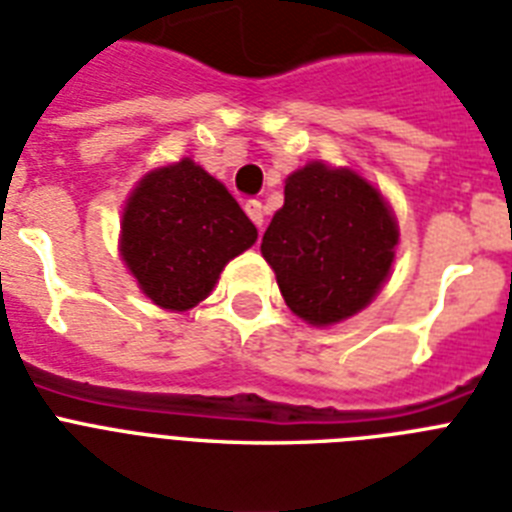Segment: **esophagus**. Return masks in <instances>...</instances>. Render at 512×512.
Here are the masks:
<instances>
[{
    "instance_id": "34e87169",
    "label": "esophagus",
    "mask_w": 512,
    "mask_h": 512,
    "mask_svg": "<svg viewBox=\"0 0 512 512\" xmlns=\"http://www.w3.org/2000/svg\"><path fill=\"white\" fill-rule=\"evenodd\" d=\"M245 214L251 216V222L256 224V227H264V206H261L259 200H245Z\"/></svg>"
}]
</instances>
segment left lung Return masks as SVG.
Returning <instances> with one entry per match:
<instances>
[{"mask_svg": "<svg viewBox=\"0 0 512 512\" xmlns=\"http://www.w3.org/2000/svg\"><path fill=\"white\" fill-rule=\"evenodd\" d=\"M399 243L394 211L357 171L306 163L285 179V203L261 237V256L309 325H335L370 304Z\"/></svg>", "mask_w": 512, "mask_h": 512, "instance_id": "1", "label": "left lung"}]
</instances>
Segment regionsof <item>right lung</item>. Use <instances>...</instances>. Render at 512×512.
<instances>
[{
  "instance_id": "right-lung-1",
  "label": "right lung",
  "mask_w": 512,
  "mask_h": 512,
  "mask_svg": "<svg viewBox=\"0 0 512 512\" xmlns=\"http://www.w3.org/2000/svg\"><path fill=\"white\" fill-rule=\"evenodd\" d=\"M230 190L190 158L142 177L124 206L121 259L155 306L187 312L214 290L227 261L256 243Z\"/></svg>"
}]
</instances>
